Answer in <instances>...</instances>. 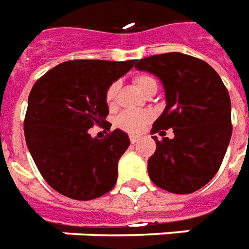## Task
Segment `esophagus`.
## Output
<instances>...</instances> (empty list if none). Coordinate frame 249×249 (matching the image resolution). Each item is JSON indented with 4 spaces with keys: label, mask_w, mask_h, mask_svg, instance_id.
Here are the masks:
<instances>
[{
    "label": "esophagus",
    "mask_w": 249,
    "mask_h": 249,
    "mask_svg": "<svg viewBox=\"0 0 249 249\" xmlns=\"http://www.w3.org/2000/svg\"><path fill=\"white\" fill-rule=\"evenodd\" d=\"M130 142L133 144L138 143L139 142V137H137V135H130Z\"/></svg>",
    "instance_id": "1"
}]
</instances>
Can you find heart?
Wrapping results in <instances>:
<instances>
[{"instance_id":"b5f03b06","label":"heart","mask_w":249,"mask_h":249,"mask_svg":"<svg viewBox=\"0 0 249 249\" xmlns=\"http://www.w3.org/2000/svg\"><path fill=\"white\" fill-rule=\"evenodd\" d=\"M134 83L137 84V87L143 93H149L151 89L158 88L156 79L149 75V73H139L134 77ZM116 95H118V83H112L106 89L105 100L108 107H114L116 102ZM154 114L149 110H128L123 111L122 114L116 118V126L121 127L122 130L127 131V133H141L146 124L153 119Z\"/></svg>"}]
</instances>
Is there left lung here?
<instances>
[{
	"mask_svg": "<svg viewBox=\"0 0 249 249\" xmlns=\"http://www.w3.org/2000/svg\"><path fill=\"white\" fill-rule=\"evenodd\" d=\"M135 68L160 77L165 89L166 107L151 133H174L173 139L151 137L157 149L147 161L150 179L176 195L201 189L218 172L231 141L228 89L208 63L179 52L141 59Z\"/></svg>",
	"mask_w": 249,
	"mask_h": 249,
	"instance_id": "left-lung-1",
	"label": "left lung"
}]
</instances>
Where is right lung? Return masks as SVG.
Here are the masks:
<instances>
[{
	"mask_svg": "<svg viewBox=\"0 0 249 249\" xmlns=\"http://www.w3.org/2000/svg\"><path fill=\"white\" fill-rule=\"evenodd\" d=\"M134 64L70 60L35 83L24 121L26 146L44 179L60 195L87 201L115 186L118 161L130 146L127 134L115 128L96 139L88 128H107L106 89Z\"/></svg>",
	"mask_w": 249,
	"mask_h": 249,
	"instance_id": "right-lung-1",
	"label": "right lung"
}]
</instances>
